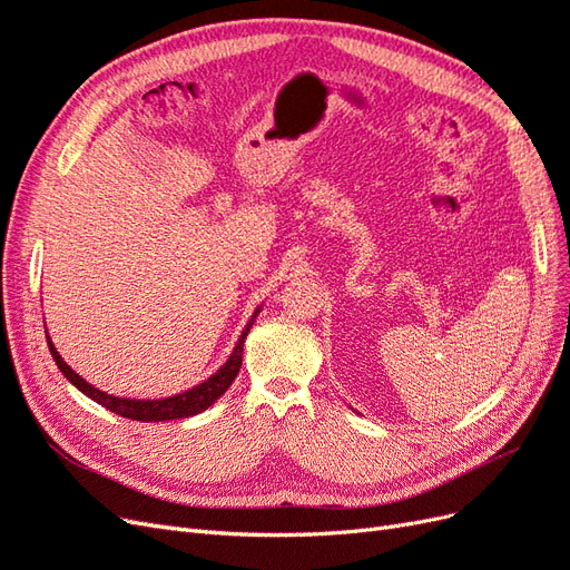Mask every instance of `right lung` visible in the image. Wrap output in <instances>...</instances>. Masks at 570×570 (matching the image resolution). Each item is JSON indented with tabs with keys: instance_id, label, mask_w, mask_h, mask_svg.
<instances>
[{
	"instance_id": "obj_1",
	"label": "right lung",
	"mask_w": 570,
	"mask_h": 570,
	"mask_svg": "<svg viewBox=\"0 0 570 570\" xmlns=\"http://www.w3.org/2000/svg\"><path fill=\"white\" fill-rule=\"evenodd\" d=\"M258 312H262V306L256 308L254 316L249 318V323L245 325L243 335H239L237 344L233 354L228 356L226 364H223L209 381L199 383L197 387L193 390H185L180 394H174V396H166V400H126V396H114V394H107L97 390L95 385H90L85 377H80L71 366L66 364V361L61 358V354L57 352L55 344H51L49 335H47V344H49V352H51V358L57 361L59 371L68 377V383H73L82 394H88L92 402L101 404L105 409L118 413V416L124 419H130V421H142V423H157V421H176V419H187V416H195V413H202L209 409L218 396L226 392L233 381L239 373V366H243V350H245V340H247V333L249 327L254 323V318L258 316Z\"/></svg>"
}]
</instances>
